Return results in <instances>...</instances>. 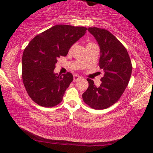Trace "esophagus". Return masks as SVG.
Returning a JSON list of instances; mask_svg holds the SVG:
<instances>
[{"label": "esophagus", "instance_id": "obj_1", "mask_svg": "<svg viewBox=\"0 0 153 153\" xmlns=\"http://www.w3.org/2000/svg\"><path fill=\"white\" fill-rule=\"evenodd\" d=\"M80 79H81L80 76H79V75H77V74H74V79H73V81H74V82H76V81H79Z\"/></svg>", "mask_w": 153, "mask_h": 153}]
</instances>
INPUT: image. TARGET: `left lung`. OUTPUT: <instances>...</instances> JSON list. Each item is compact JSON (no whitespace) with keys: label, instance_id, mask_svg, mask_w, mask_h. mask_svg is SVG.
<instances>
[{"label":"left lung","instance_id":"8db88e82","mask_svg":"<svg viewBox=\"0 0 153 153\" xmlns=\"http://www.w3.org/2000/svg\"><path fill=\"white\" fill-rule=\"evenodd\" d=\"M100 50V68L104 72L97 87L88 79L89 86L82 95L83 101L94 109H104L116 103L128 85L132 66L127 51L114 35L105 29L88 28Z\"/></svg>","mask_w":153,"mask_h":153}]
</instances>
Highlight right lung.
<instances>
[{
    "label": "right lung",
    "instance_id": "add662e5",
    "mask_svg": "<svg viewBox=\"0 0 153 153\" xmlns=\"http://www.w3.org/2000/svg\"><path fill=\"white\" fill-rule=\"evenodd\" d=\"M85 27L56 25L30 42L22 56V79L30 97L39 105L52 107L61 102L73 81L72 73L54 72L58 58L65 56L86 33Z\"/></svg>",
    "mask_w": 153,
    "mask_h": 153
}]
</instances>
